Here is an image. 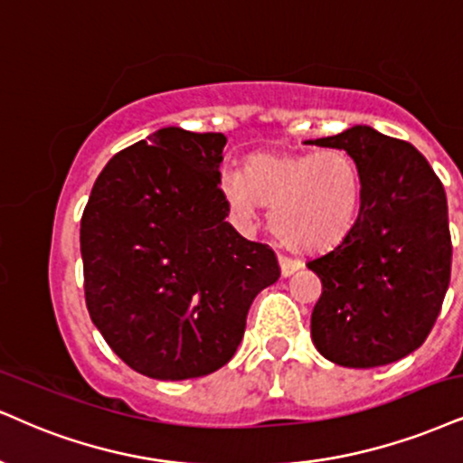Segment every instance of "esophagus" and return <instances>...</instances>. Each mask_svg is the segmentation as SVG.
Segmentation results:
<instances>
[{"mask_svg":"<svg viewBox=\"0 0 463 463\" xmlns=\"http://www.w3.org/2000/svg\"><path fill=\"white\" fill-rule=\"evenodd\" d=\"M279 266H281V277H285V279L292 277L294 272L300 268L298 261L289 260V258H283V255H281V258H279Z\"/></svg>","mask_w":463,"mask_h":463,"instance_id":"34e87169","label":"esophagus"}]
</instances>
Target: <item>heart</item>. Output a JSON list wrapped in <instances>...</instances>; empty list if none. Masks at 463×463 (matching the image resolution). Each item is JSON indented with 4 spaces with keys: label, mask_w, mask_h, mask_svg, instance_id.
<instances>
[{
    "label": "heart",
    "mask_w": 463,
    "mask_h": 463,
    "mask_svg": "<svg viewBox=\"0 0 463 463\" xmlns=\"http://www.w3.org/2000/svg\"><path fill=\"white\" fill-rule=\"evenodd\" d=\"M221 193L232 213L253 222L270 205V227L285 247L302 255L335 249L356 222L363 180L345 152H260L244 175L225 174Z\"/></svg>",
    "instance_id": "b5f03b06"
}]
</instances>
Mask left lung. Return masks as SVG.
Listing matches in <instances>:
<instances>
[{
	"label": "left lung",
	"mask_w": 463,
	"mask_h": 463,
	"mask_svg": "<svg viewBox=\"0 0 463 463\" xmlns=\"http://www.w3.org/2000/svg\"><path fill=\"white\" fill-rule=\"evenodd\" d=\"M345 150L363 180L356 222L307 261L322 281L311 339L330 363L371 369L423 345L450 281L447 193L408 141L356 127L309 141Z\"/></svg>",
	"instance_id": "obj_1"
}]
</instances>
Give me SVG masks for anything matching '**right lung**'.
Returning a JSON list of instances; mask_svg holds the SVG:
<instances>
[{"mask_svg": "<svg viewBox=\"0 0 463 463\" xmlns=\"http://www.w3.org/2000/svg\"><path fill=\"white\" fill-rule=\"evenodd\" d=\"M227 137L167 127L118 152L81 219L85 302L113 352L154 380L208 375L241 345L250 302L281 277L227 222Z\"/></svg>", "mask_w": 463, "mask_h": 463, "instance_id": "right-lung-1", "label": "right lung"}]
</instances>
